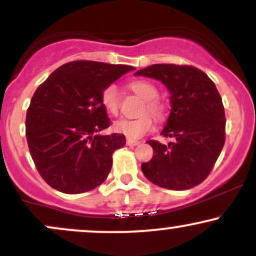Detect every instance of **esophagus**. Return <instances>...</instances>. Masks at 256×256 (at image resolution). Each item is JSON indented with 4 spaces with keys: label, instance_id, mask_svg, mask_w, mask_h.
I'll list each match as a JSON object with an SVG mask.
<instances>
[{
    "label": "esophagus",
    "instance_id": "obj_1",
    "mask_svg": "<svg viewBox=\"0 0 256 256\" xmlns=\"http://www.w3.org/2000/svg\"><path fill=\"white\" fill-rule=\"evenodd\" d=\"M126 144L128 146H137V144H140V142H138V140H126Z\"/></svg>",
    "mask_w": 256,
    "mask_h": 256
}]
</instances>
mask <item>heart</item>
Returning a JSON list of instances; mask_svg holds the SVG:
<instances>
[{"instance_id":"1","label":"heart","mask_w":256,"mask_h":256,"mask_svg":"<svg viewBox=\"0 0 256 256\" xmlns=\"http://www.w3.org/2000/svg\"><path fill=\"white\" fill-rule=\"evenodd\" d=\"M130 88L137 95H140L146 104L143 114H152L156 120H161L165 116V110L160 101H158V91L152 83L146 80H134L130 84ZM102 106L110 114L116 116L120 108L119 89L116 84H110L104 88L101 95ZM154 128L152 116H143L138 119H120L113 124V130L116 134H122L128 140H138L150 132Z\"/></svg>"}]
</instances>
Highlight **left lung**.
<instances>
[{"mask_svg": "<svg viewBox=\"0 0 256 256\" xmlns=\"http://www.w3.org/2000/svg\"><path fill=\"white\" fill-rule=\"evenodd\" d=\"M136 76L162 82L171 94L172 110L161 131L168 144L148 140L154 155L143 162V174L155 185L186 190L208 177L225 143V112L216 84L201 70L188 64H158Z\"/></svg>", "mask_w": 256, "mask_h": 256, "instance_id": "left-lung-1", "label": "left lung"}]
</instances>
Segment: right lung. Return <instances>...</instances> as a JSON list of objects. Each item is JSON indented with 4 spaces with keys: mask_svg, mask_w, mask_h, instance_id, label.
I'll return each mask as SVG.
<instances>
[{
    "mask_svg": "<svg viewBox=\"0 0 256 256\" xmlns=\"http://www.w3.org/2000/svg\"><path fill=\"white\" fill-rule=\"evenodd\" d=\"M134 70L72 61L55 70L34 91L26 114V140L37 171L52 188L82 194L106 180L113 152L126 140L120 134H98L110 125L102 91Z\"/></svg>",
    "mask_w": 256,
    "mask_h": 256,
    "instance_id": "obj_1",
    "label": "right lung"
}]
</instances>
